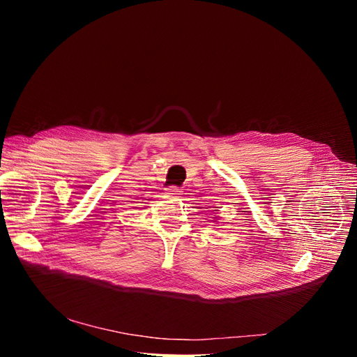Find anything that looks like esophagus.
I'll list each match as a JSON object with an SVG mask.
<instances>
[{"label":"esophagus","instance_id":"obj_1","mask_svg":"<svg viewBox=\"0 0 357 357\" xmlns=\"http://www.w3.org/2000/svg\"><path fill=\"white\" fill-rule=\"evenodd\" d=\"M167 190H168L169 195H181V189L177 188V186H169Z\"/></svg>","mask_w":357,"mask_h":357}]
</instances>
